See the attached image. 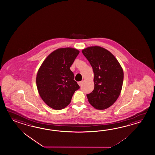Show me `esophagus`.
I'll return each instance as SVG.
<instances>
[{"mask_svg": "<svg viewBox=\"0 0 155 155\" xmlns=\"http://www.w3.org/2000/svg\"><path fill=\"white\" fill-rule=\"evenodd\" d=\"M83 83V81H81V82H79L78 83V84H79V86H81L82 84Z\"/></svg>", "mask_w": 155, "mask_h": 155, "instance_id": "1", "label": "esophagus"}]
</instances>
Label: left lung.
<instances>
[{
    "mask_svg": "<svg viewBox=\"0 0 155 155\" xmlns=\"http://www.w3.org/2000/svg\"><path fill=\"white\" fill-rule=\"evenodd\" d=\"M82 52L92 66L94 74V88L87 94L88 101L97 109H106L120 95L123 83V68L114 55L104 48L91 46Z\"/></svg>",
    "mask_w": 155,
    "mask_h": 155,
    "instance_id": "8db88e82",
    "label": "left lung"
}]
</instances>
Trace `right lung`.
Wrapping results in <instances>:
<instances>
[{"mask_svg": "<svg viewBox=\"0 0 155 155\" xmlns=\"http://www.w3.org/2000/svg\"><path fill=\"white\" fill-rule=\"evenodd\" d=\"M79 53L73 48H58L46 57L38 69L36 79L38 94L54 109L66 107L79 88L70 69Z\"/></svg>", "mask_w": 155, "mask_h": 155, "instance_id": "1", "label": "right lung"}]
</instances>
